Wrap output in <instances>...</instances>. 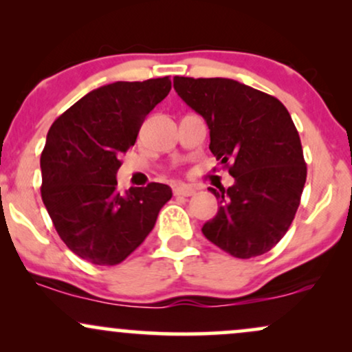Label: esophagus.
Wrapping results in <instances>:
<instances>
[{"label": "esophagus", "instance_id": "esophagus-1", "mask_svg": "<svg viewBox=\"0 0 352 352\" xmlns=\"http://www.w3.org/2000/svg\"><path fill=\"white\" fill-rule=\"evenodd\" d=\"M173 195L177 197H192L195 195V188L190 187V185H185V184H179L173 187Z\"/></svg>", "mask_w": 352, "mask_h": 352}]
</instances>
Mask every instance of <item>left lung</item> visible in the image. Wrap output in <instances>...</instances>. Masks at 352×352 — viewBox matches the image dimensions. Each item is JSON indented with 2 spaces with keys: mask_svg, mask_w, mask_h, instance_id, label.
Instances as JSON below:
<instances>
[{
  "mask_svg": "<svg viewBox=\"0 0 352 352\" xmlns=\"http://www.w3.org/2000/svg\"><path fill=\"white\" fill-rule=\"evenodd\" d=\"M173 89L204 117L210 151L235 179L220 192L210 188L220 208L201 232L235 258L270 252L288 232L306 182L292 116L276 98L233 79L177 76Z\"/></svg>",
  "mask_w": 352,
  "mask_h": 352,
  "instance_id": "obj_1",
  "label": "left lung"
}]
</instances>
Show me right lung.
<instances>
[{
  "label": "right lung",
  "mask_w": 352,
  "mask_h": 352,
  "mask_svg": "<svg viewBox=\"0 0 352 352\" xmlns=\"http://www.w3.org/2000/svg\"><path fill=\"white\" fill-rule=\"evenodd\" d=\"M167 78L94 89L54 120L41 153V197L60 240L92 265L124 261L152 232L172 188L148 184L117 192L120 153L145 116L167 98Z\"/></svg>",
  "instance_id": "1"
}]
</instances>
